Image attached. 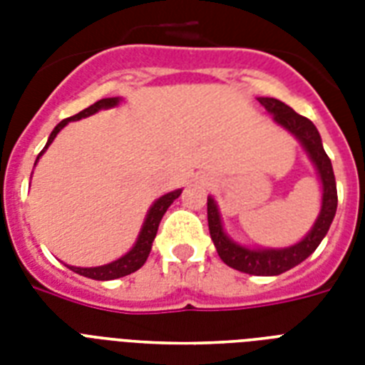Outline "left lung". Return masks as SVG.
Instances as JSON below:
<instances>
[{"instance_id":"left-lung-1","label":"left lung","mask_w":365,"mask_h":365,"mask_svg":"<svg viewBox=\"0 0 365 365\" xmlns=\"http://www.w3.org/2000/svg\"><path fill=\"white\" fill-rule=\"evenodd\" d=\"M257 100L271 113L272 121L278 126H282L284 130H288L303 145L309 159L317 168V174L322 183L320 214H318L311 231L299 242L292 244L288 248H250V246L235 242L225 233L216 200L214 197H208V202H206L208 205V229H210V237L214 240L217 255L222 257L225 265L246 272V274H255V277H277V274H282V272L294 269L295 265H299L301 261H305L318 248V244L322 242V239L329 231V225L334 222L335 210H337V185H335L331 160L324 151L322 138L312 121L295 113L289 106L277 98Z\"/></svg>"}]
</instances>
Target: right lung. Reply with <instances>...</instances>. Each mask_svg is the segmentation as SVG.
Instances as JSON below:
<instances>
[{
  "instance_id": "1",
  "label": "right lung",
  "mask_w": 365,
  "mask_h": 365,
  "mask_svg": "<svg viewBox=\"0 0 365 365\" xmlns=\"http://www.w3.org/2000/svg\"><path fill=\"white\" fill-rule=\"evenodd\" d=\"M119 102H121L119 96H115V98H102L98 100V102H94L93 106H88L87 110L79 111L77 115L68 117V119H64V121H60L58 125L54 126V130L51 132V136H48L47 140V145L43 148L41 153L37 155V160H39V157L45 153V149L53 143L56 134H58V132L62 130L68 123L79 121V119H85V117L88 115H94V113L100 110H110V108H115V106H119ZM180 195H182V189H176V191H170V193L163 195V197H159V199L155 200L153 205H151V208L148 210V214H145V220H143V225L142 229H140V235H138L134 246H132L125 255H121L119 259L111 261V263H106V265H100V267L68 265V269H71V271L77 272V274H81V277L93 278V280H113V278L126 277V274L138 271V269L145 263V259H148L149 252H151V246H153L155 235H157V229H159V223L160 220H163V216H165V212L168 210V206H170L172 202L180 197Z\"/></svg>"
}]
</instances>
